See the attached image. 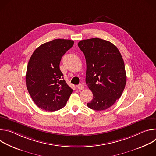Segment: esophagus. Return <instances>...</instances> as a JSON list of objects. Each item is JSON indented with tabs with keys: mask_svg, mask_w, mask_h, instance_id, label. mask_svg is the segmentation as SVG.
Returning <instances> with one entry per match:
<instances>
[{
	"mask_svg": "<svg viewBox=\"0 0 156 156\" xmlns=\"http://www.w3.org/2000/svg\"><path fill=\"white\" fill-rule=\"evenodd\" d=\"M77 87H78V90H84V85H83V84H78V85L77 86Z\"/></svg>",
	"mask_w": 156,
	"mask_h": 156,
	"instance_id": "obj_1",
	"label": "esophagus"
}]
</instances>
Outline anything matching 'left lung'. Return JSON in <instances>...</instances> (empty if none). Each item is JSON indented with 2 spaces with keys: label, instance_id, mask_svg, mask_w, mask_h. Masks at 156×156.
<instances>
[{
  "label": "left lung",
  "instance_id": "obj_1",
  "mask_svg": "<svg viewBox=\"0 0 156 156\" xmlns=\"http://www.w3.org/2000/svg\"><path fill=\"white\" fill-rule=\"evenodd\" d=\"M78 45L86 58V83L93 94L87 105L96 111L105 110L121 97L126 85L121 54L112 43L99 38L82 40Z\"/></svg>",
  "mask_w": 156,
  "mask_h": 156
}]
</instances>
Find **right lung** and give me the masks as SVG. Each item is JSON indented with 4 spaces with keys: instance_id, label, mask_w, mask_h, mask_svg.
<instances>
[{
    "instance_id": "1",
    "label": "right lung",
    "mask_w": 156,
    "mask_h": 156,
    "mask_svg": "<svg viewBox=\"0 0 156 156\" xmlns=\"http://www.w3.org/2000/svg\"><path fill=\"white\" fill-rule=\"evenodd\" d=\"M74 41L56 39L38 47L28 62L26 84L29 94L40 108L53 112L65 107L72 89L63 79L59 65Z\"/></svg>"
}]
</instances>
